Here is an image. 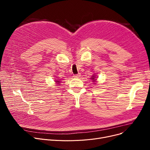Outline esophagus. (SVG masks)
<instances>
[{"mask_svg": "<svg viewBox=\"0 0 150 150\" xmlns=\"http://www.w3.org/2000/svg\"><path fill=\"white\" fill-rule=\"evenodd\" d=\"M80 76H81V74L80 73L74 75V77H75V78H79V77H80Z\"/></svg>", "mask_w": 150, "mask_h": 150, "instance_id": "1", "label": "esophagus"}]
</instances>
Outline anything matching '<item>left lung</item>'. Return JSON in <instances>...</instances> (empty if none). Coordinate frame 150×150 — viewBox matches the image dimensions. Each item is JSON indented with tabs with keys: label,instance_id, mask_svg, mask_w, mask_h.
Instances as JSON below:
<instances>
[{
	"label": "left lung",
	"instance_id": "1",
	"mask_svg": "<svg viewBox=\"0 0 150 150\" xmlns=\"http://www.w3.org/2000/svg\"><path fill=\"white\" fill-rule=\"evenodd\" d=\"M95 78H96V77H94V76H93L91 78V79H92V80H93V81H95L96 80V79H95Z\"/></svg>",
	"mask_w": 150,
	"mask_h": 150
}]
</instances>
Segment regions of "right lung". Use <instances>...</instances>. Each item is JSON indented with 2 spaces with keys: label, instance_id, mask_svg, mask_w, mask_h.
I'll return each instance as SVG.
<instances>
[{
  "label": "right lung",
  "instance_id": "right-lung-1",
  "mask_svg": "<svg viewBox=\"0 0 150 150\" xmlns=\"http://www.w3.org/2000/svg\"><path fill=\"white\" fill-rule=\"evenodd\" d=\"M56 82H57V83H59V81H57Z\"/></svg>",
  "mask_w": 150,
  "mask_h": 150
}]
</instances>
